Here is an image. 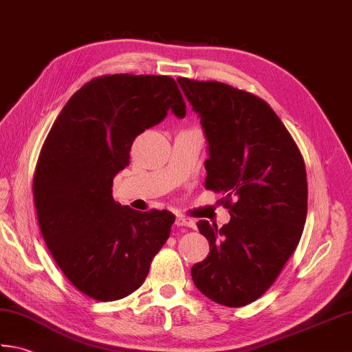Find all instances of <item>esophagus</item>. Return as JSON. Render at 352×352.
Returning a JSON list of instances; mask_svg holds the SVG:
<instances>
[{"mask_svg":"<svg viewBox=\"0 0 352 352\" xmlns=\"http://www.w3.org/2000/svg\"><path fill=\"white\" fill-rule=\"evenodd\" d=\"M176 225L177 227H188V228H193L195 227V222L191 221V219H187L184 216H176Z\"/></svg>","mask_w":352,"mask_h":352,"instance_id":"34e87169","label":"esophagus"}]
</instances>
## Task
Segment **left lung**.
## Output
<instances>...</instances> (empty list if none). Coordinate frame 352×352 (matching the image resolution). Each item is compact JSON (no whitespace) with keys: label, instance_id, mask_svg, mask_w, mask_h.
I'll return each instance as SVG.
<instances>
[{"label":"left lung","instance_id":"8db88e82","mask_svg":"<svg viewBox=\"0 0 352 352\" xmlns=\"http://www.w3.org/2000/svg\"><path fill=\"white\" fill-rule=\"evenodd\" d=\"M207 139L205 188L221 193L230 222L199 221L210 254L195 263L196 288L225 307L258 299L280 274L303 233L305 162L274 110L248 91L179 78Z\"/></svg>","mask_w":352,"mask_h":352}]
</instances>
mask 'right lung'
I'll return each instance as SVG.
<instances>
[{
    "mask_svg": "<svg viewBox=\"0 0 352 352\" xmlns=\"http://www.w3.org/2000/svg\"><path fill=\"white\" fill-rule=\"evenodd\" d=\"M170 110L185 116L170 76L105 75L69 99L45 138L33 177L39 228L64 276L91 299L136 291L170 237V211H135L111 190L135 138Z\"/></svg>",
    "mask_w": 352,
    "mask_h": 352,
    "instance_id": "add662e5",
    "label": "right lung"
}]
</instances>
